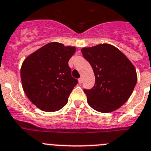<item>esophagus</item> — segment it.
Instances as JSON below:
<instances>
[{
  "instance_id": "obj_1",
  "label": "esophagus",
  "mask_w": 151,
  "mask_h": 151,
  "mask_svg": "<svg viewBox=\"0 0 151 151\" xmlns=\"http://www.w3.org/2000/svg\"><path fill=\"white\" fill-rule=\"evenodd\" d=\"M78 82H79L80 83H82V82H83V78H82V77L79 78V79H78Z\"/></svg>"
}]
</instances>
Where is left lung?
Listing matches in <instances>:
<instances>
[{
    "instance_id": "8db88e82",
    "label": "left lung",
    "mask_w": 151,
    "mask_h": 151,
    "mask_svg": "<svg viewBox=\"0 0 151 151\" xmlns=\"http://www.w3.org/2000/svg\"><path fill=\"white\" fill-rule=\"evenodd\" d=\"M81 52L95 75L93 87L83 90L88 104L100 112L118 109L129 99L137 83L134 66L112 45L83 48Z\"/></svg>"
}]
</instances>
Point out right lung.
Wrapping results in <instances>:
<instances>
[{
    "instance_id": "obj_1",
    "label": "right lung",
    "mask_w": 151,
    "mask_h": 151,
    "mask_svg": "<svg viewBox=\"0 0 151 151\" xmlns=\"http://www.w3.org/2000/svg\"><path fill=\"white\" fill-rule=\"evenodd\" d=\"M75 47L50 42L31 54L21 67L22 86L29 100L45 112H55L68 103L78 83L68 61Z\"/></svg>"
}]
</instances>
